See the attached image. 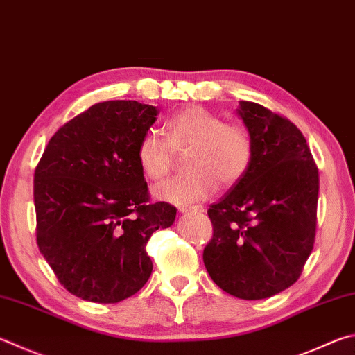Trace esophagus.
Segmentation results:
<instances>
[{
  "instance_id": "esophagus-1",
  "label": "esophagus",
  "mask_w": 355,
  "mask_h": 355,
  "mask_svg": "<svg viewBox=\"0 0 355 355\" xmlns=\"http://www.w3.org/2000/svg\"><path fill=\"white\" fill-rule=\"evenodd\" d=\"M180 212H202V211H205L203 209V206H198V205H196V206H180Z\"/></svg>"
}]
</instances>
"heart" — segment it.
<instances>
[{"instance_id": "obj_1", "label": "heart", "mask_w": 355, "mask_h": 355, "mask_svg": "<svg viewBox=\"0 0 355 355\" xmlns=\"http://www.w3.org/2000/svg\"><path fill=\"white\" fill-rule=\"evenodd\" d=\"M166 139L146 132L137 147L138 164L147 178L159 182L173 166L175 153H186L188 173L158 184L155 196L173 205H189L208 198L223 186L243 178L253 159V141L237 122H223L220 116L202 107H189L164 124Z\"/></svg>"}]
</instances>
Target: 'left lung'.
Here are the masks:
<instances>
[{"label":"left lung","mask_w":355,"mask_h":355,"mask_svg":"<svg viewBox=\"0 0 355 355\" xmlns=\"http://www.w3.org/2000/svg\"><path fill=\"white\" fill-rule=\"evenodd\" d=\"M237 114L253 141L250 169L209 206L203 250L211 279L241 300H263L295 284L317 228L318 167L300 128L256 102Z\"/></svg>","instance_id":"1"}]
</instances>
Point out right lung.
I'll return each instance as SVG.
<instances>
[{"label": "right lung", "mask_w": 355, "mask_h": 355, "mask_svg": "<svg viewBox=\"0 0 355 355\" xmlns=\"http://www.w3.org/2000/svg\"><path fill=\"white\" fill-rule=\"evenodd\" d=\"M159 112L138 101L99 102L55 132L34 173L37 243L57 279L85 301L113 304L152 273L146 243L177 209L149 202L137 159Z\"/></svg>", "instance_id": "obj_1"}]
</instances>
